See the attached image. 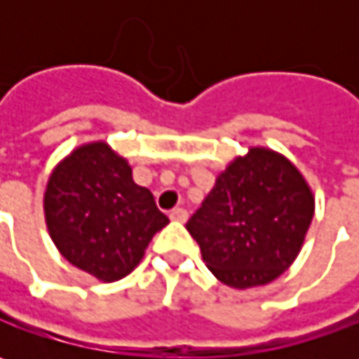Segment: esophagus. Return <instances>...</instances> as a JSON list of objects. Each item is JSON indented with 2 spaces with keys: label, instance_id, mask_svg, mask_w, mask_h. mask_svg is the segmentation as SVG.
I'll return each instance as SVG.
<instances>
[{
  "label": "esophagus",
  "instance_id": "34e87169",
  "mask_svg": "<svg viewBox=\"0 0 359 359\" xmlns=\"http://www.w3.org/2000/svg\"><path fill=\"white\" fill-rule=\"evenodd\" d=\"M170 219L184 224V222L187 219V212L184 210V208H175V210H172V212H170Z\"/></svg>",
  "mask_w": 359,
  "mask_h": 359
}]
</instances>
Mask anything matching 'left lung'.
Returning <instances> with one entry per match:
<instances>
[{"instance_id":"obj_1","label":"left lung","mask_w":359,"mask_h":359,"mask_svg":"<svg viewBox=\"0 0 359 359\" xmlns=\"http://www.w3.org/2000/svg\"><path fill=\"white\" fill-rule=\"evenodd\" d=\"M313 217V194L282 154L250 147L215 180L186 224L205 266L236 290L266 285L294 264Z\"/></svg>"}]
</instances>
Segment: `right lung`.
Wrapping results in <instances>:
<instances>
[{"label": "right lung", "instance_id": "right-lung-1", "mask_svg": "<svg viewBox=\"0 0 359 359\" xmlns=\"http://www.w3.org/2000/svg\"><path fill=\"white\" fill-rule=\"evenodd\" d=\"M43 212L60 254L102 282L126 278L170 224L151 191L133 182L128 159L105 142L79 145L55 165Z\"/></svg>", "mask_w": 359, "mask_h": 359}]
</instances>
